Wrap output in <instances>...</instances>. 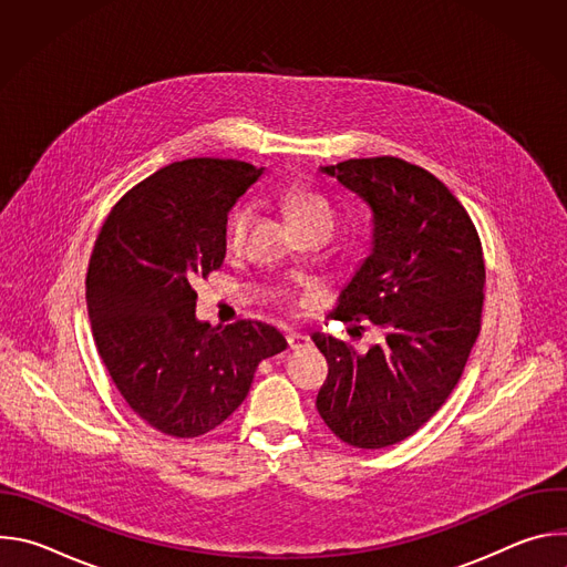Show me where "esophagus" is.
Wrapping results in <instances>:
<instances>
[{"mask_svg":"<svg viewBox=\"0 0 567 567\" xmlns=\"http://www.w3.org/2000/svg\"><path fill=\"white\" fill-rule=\"evenodd\" d=\"M287 343L291 350H300V348H307L311 341L307 334H300V332H289L287 334Z\"/></svg>","mask_w":567,"mask_h":567,"instance_id":"esophagus-1","label":"esophagus"}]
</instances>
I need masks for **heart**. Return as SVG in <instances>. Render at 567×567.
Returning a JSON list of instances; mask_svg holds the SVG:
<instances>
[{
    "label": "heart",
    "instance_id": "1",
    "mask_svg": "<svg viewBox=\"0 0 567 567\" xmlns=\"http://www.w3.org/2000/svg\"><path fill=\"white\" fill-rule=\"evenodd\" d=\"M282 204L289 213V217L293 219L296 228H305V226H313V224H322L332 228V215L328 210V206L322 204L318 197L300 190V188H289L282 195ZM251 224V206H237L224 228V239L226 247L235 249L241 239H245V233Z\"/></svg>",
    "mask_w": 567,
    "mask_h": 567
}]
</instances>
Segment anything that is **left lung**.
Returning a JSON list of instances; mask_svg holds the SVG:
<instances>
[{
	"label": "left lung",
	"mask_w": 567,
	"mask_h": 567,
	"mask_svg": "<svg viewBox=\"0 0 567 567\" xmlns=\"http://www.w3.org/2000/svg\"><path fill=\"white\" fill-rule=\"evenodd\" d=\"M320 173L372 213L370 254L330 316L372 322L383 343L359 354L313 332L330 363L316 409L350 446L383 449L420 431L462 377L480 334V237L455 195L409 161L350 158Z\"/></svg>",
	"instance_id": "1"
}]
</instances>
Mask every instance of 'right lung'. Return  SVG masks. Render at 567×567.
I'll list each match as a JSON object with an SVG mask.
<instances>
[{"label": "right lung", "mask_w": 567, "mask_h": 567, "mask_svg": "<svg viewBox=\"0 0 567 567\" xmlns=\"http://www.w3.org/2000/svg\"><path fill=\"white\" fill-rule=\"evenodd\" d=\"M245 161L186 158L134 186L105 219L87 271L99 354L152 429L199 437L228 420L262 359L287 348L260 320L195 318V282L226 256L228 210L262 175Z\"/></svg>", "instance_id": "1"}]
</instances>
